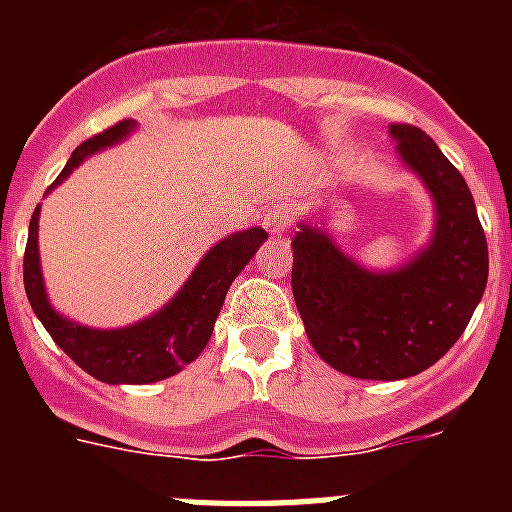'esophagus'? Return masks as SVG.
<instances>
[{
  "label": "esophagus",
  "mask_w": 512,
  "mask_h": 512,
  "mask_svg": "<svg viewBox=\"0 0 512 512\" xmlns=\"http://www.w3.org/2000/svg\"><path fill=\"white\" fill-rule=\"evenodd\" d=\"M287 225H289L287 205L269 207V212H266V217H264V228L269 230V235H274V238H282V235L287 233Z\"/></svg>",
  "instance_id": "34e87169"
}]
</instances>
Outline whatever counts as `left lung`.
Instances as JSON below:
<instances>
[{
	"mask_svg": "<svg viewBox=\"0 0 512 512\" xmlns=\"http://www.w3.org/2000/svg\"><path fill=\"white\" fill-rule=\"evenodd\" d=\"M397 158L431 194L433 230L395 269L348 256L318 220L292 238V292L320 359L356 379H408L464 333L487 287V238L464 176L428 135L390 125Z\"/></svg>",
	"mask_w": 512,
	"mask_h": 512,
	"instance_id": "left-lung-1",
	"label": "left lung"
}]
</instances>
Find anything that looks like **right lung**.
<instances>
[{
	"label": "right lung",
	"mask_w": 512,
	"mask_h": 512,
	"mask_svg": "<svg viewBox=\"0 0 512 512\" xmlns=\"http://www.w3.org/2000/svg\"><path fill=\"white\" fill-rule=\"evenodd\" d=\"M138 130L135 120H122L110 130L84 140L71 153L66 169L48 187L56 189L71 176V171L84 164V158L112 148ZM45 192V194H48ZM40 205L35 207L30 230H27L22 277L30 307L51 333L53 341L76 361L87 374L104 384H151L179 374L205 351L212 336L215 320L223 310L230 284L241 274L243 266L253 259L261 243L269 238L264 228L251 225L246 230L225 235L194 266L182 289L148 318L122 328H89L56 310L48 300L43 282L38 248Z\"/></svg>",
	"instance_id": "obj_1"
}]
</instances>
